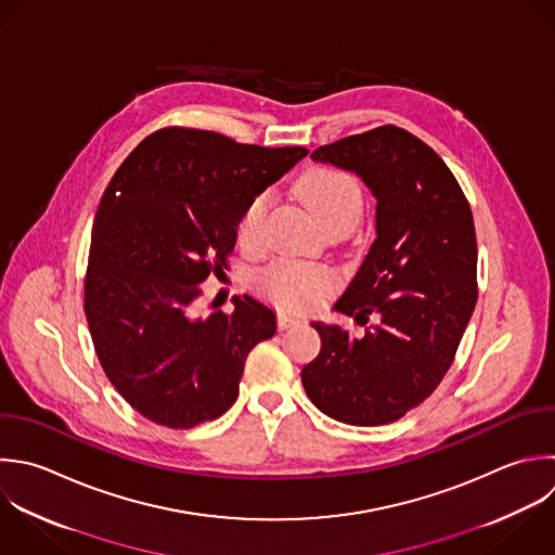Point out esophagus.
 <instances>
[{
	"label": "esophagus",
	"mask_w": 555,
	"mask_h": 555,
	"mask_svg": "<svg viewBox=\"0 0 555 555\" xmlns=\"http://www.w3.org/2000/svg\"><path fill=\"white\" fill-rule=\"evenodd\" d=\"M299 323H301L299 317H293V314H286V312H280V314H278V327H280V330H288V327H295V325H299Z\"/></svg>",
	"instance_id": "obj_1"
}]
</instances>
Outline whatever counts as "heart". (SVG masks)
<instances>
[{
  "mask_svg": "<svg viewBox=\"0 0 555 555\" xmlns=\"http://www.w3.org/2000/svg\"><path fill=\"white\" fill-rule=\"evenodd\" d=\"M297 195L323 230H351L364 208V195L358 180L334 167H312L297 182ZM267 193H258L243 208L236 223V241L245 249L260 243L262 219L267 212ZM336 286V275L323 264H304L280 260L267 267L258 278V288L273 304L301 310L317 304Z\"/></svg>",
  "mask_w": 555,
  "mask_h": 555,
  "instance_id": "obj_1",
  "label": "heart"
}]
</instances>
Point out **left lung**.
Segmentation results:
<instances>
[{
  "label": "left lung",
  "instance_id": "1",
  "mask_svg": "<svg viewBox=\"0 0 555 555\" xmlns=\"http://www.w3.org/2000/svg\"><path fill=\"white\" fill-rule=\"evenodd\" d=\"M353 171L375 206V241L334 304L358 325L312 321L319 356L301 369L310 401L349 425H384L423 403L449 371L477 301L470 206L442 158L414 134L382 126L312 152Z\"/></svg>",
  "mask_w": 555,
  "mask_h": 555
}]
</instances>
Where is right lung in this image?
I'll use <instances>...</instances> for the list:
<instances>
[{
  "label": "right lung",
  "instance_id": "obj_1",
  "mask_svg": "<svg viewBox=\"0 0 555 555\" xmlns=\"http://www.w3.org/2000/svg\"><path fill=\"white\" fill-rule=\"evenodd\" d=\"M306 154L165 128L113 176L93 223L85 312L104 373L145 418L189 429L236 401L247 353L275 334V314L245 295L230 314L195 317V299L234 251L247 202Z\"/></svg>",
  "mask_w": 555,
  "mask_h": 555
}]
</instances>
